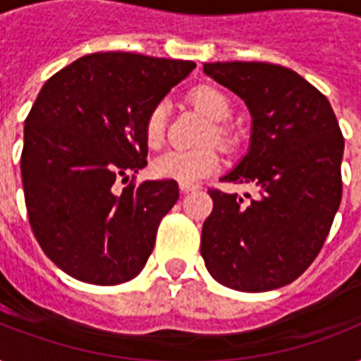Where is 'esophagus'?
<instances>
[{
	"instance_id": "34e87169",
	"label": "esophagus",
	"mask_w": 361,
	"mask_h": 361,
	"mask_svg": "<svg viewBox=\"0 0 361 361\" xmlns=\"http://www.w3.org/2000/svg\"><path fill=\"white\" fill-rule=\"evenodd\" d=\"M197 189H198V185H192V183H180V191L183 192V195L197 191Z\"/></svg>"
}]
</instances>
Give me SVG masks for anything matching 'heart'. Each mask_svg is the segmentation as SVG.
Returning a JSON list of instances; mask_svg holds the SVG:
<instances>
[{"mask_svg":"<svg viewBox=\"0 0 361 361\" xmlns=\"http://www.w3.org/2000/svg\"><path fill=\"white\" fill-rule=\"evenodd\" d=\"M191 101L208 116L209 120L215 121L212 136L221 144L231 142V133L223 121L231 118L232 104L231 99L226 97L223 90L209 84L195 87L191 92ZM166 118L169 109L166 103L155 104L147 114L146 125H144V136L149 147H159L164 140L166 130ZM221 166V155L215 147H202V149H183V147H172L164 153L157 155L152 163V172L161 180H172L178 183H195L206 176L214 174Z\"/></svg>","mask_w":361,"mask_h":361,"instance_id":"obj_1","label":"heart"}]
</instances>
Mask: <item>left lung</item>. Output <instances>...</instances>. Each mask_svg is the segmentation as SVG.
<instances>
[{
    "label": "left lung",
    "mask_w": 361,
    "mask_h": 361,
    "mask_svg": "<svg viewBox=\"0 0 361 361\" xmlns=\"http://www.w3.org/2000/svg\"><path fill=\"white\" fill-rule=\"evenodd\" d=\"M204 73L251 112L249 149L221 180L255 185L258 197L209 189L200 255L221 285L275 290L311 266L330 232L343 195L341 129L330 101L286 67L217 61Z\"/></svg>",
    "instance_id": "obj_1"
}]
</instances>
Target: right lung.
I'll return each instance as SVG.
<instances>
[{"label": "right lung", "instance_id": "add662e5", "mask_svg": "<svg viewBox=\"0 0 361 361\" xmlns=\"http://www.w3.org/2000/svg\"><path fill=\"white\" fill-rule=\"evenodd\" d=\"M195 67L101 52L44 82L25 118L20 170L31 231L67 275L120 285L146 266L178 183H129L120 195L112 187L146 166L147 114Z\"/></svg>", "mask_w": 361, "mask_h": 361}]
</instances>
